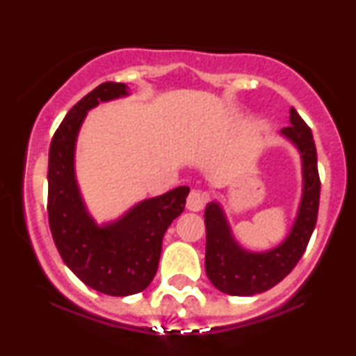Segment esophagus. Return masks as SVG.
Here are the masks:
<instances>
[{
  "label": "esophagus",
  "instance_id": "obj_1",
  "mask_svg": "<svg viewBox=\"0 0 356 356\" xmlns=\"http://www.w3.org/2000/svg\"><path fill=\"white\" fill-rule=\"evenodd\" d=\"M206 201H207V194H206V192L197 191V189H192L189 192V195H187V204H186V206H187V209H189V211L197 212V211L202 209L204 204H206Z\"/></svg>",
  "mask_w": 356,
  "mask_h": 356
}]
</instances>
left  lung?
Instances as JSON below:
<instances>
[{
    "mask_svg": "<svg viewBox=\"0 0 356 356\" xmlns=\"http://www.w3.org/2000/svg\"><path fill=\"white\" fill-rule=\"evenodd\" d=\"M291 125L281 132L296 144L303 159L305 192L295 226L281 246L268 252H248L232 239L222 211L216 202L207 204L206 222V273L219 291L232 296H252L268 291L283 281L305 254L318 219L321 181L312 129L295 108Z\"/></svg>",
    "mask_w": 356,
    "mask_h": 356,
    "instance_id": "1",
    "label": "left lung"
}]
</instances>
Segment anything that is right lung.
<instances>
[{
    "instance_id": "obj_1",
    "label": "right lung",
    "mask_w": 356,
    "mask_h": 356,
    "mask_svg": "<svg viewBox=\"0 0 356 356\" xmlns=\"http://www.w3.org/2000/svg\"><path fill=\"white\" fill-rule=\"evenodd\" d=\"M127 95V87L105 81L75 104L61 120L48 157V222L61 259L90 288L108 296L144 291L154 280L167 227L186 207L181 186L137 204L108 226H95L85 211L73 174V154L87 110Z\"/></svg>"
}]
</instances>
